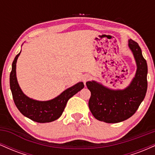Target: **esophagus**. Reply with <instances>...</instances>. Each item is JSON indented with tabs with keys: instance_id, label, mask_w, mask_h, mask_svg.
Wrapping results in <instances>:
<instances>
[{
	"instance_id": "1",
	"label": "esophagus",
	"mask_w": 155,
	"mask_h": 155,
	"mask_svg": "<svg viewBox=\"0 0 155 155\" xmlns=\"http://www.w3.org/2000/svg\"><path fill=\"white\" fill-rule=\"evenodd\" d=\"M90 79V76L89 75V74H84V75H83L82 76V81L84 83H86Z\"/></svg>"
}]
</instances>
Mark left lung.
<instances>
[{"mask_svg":"<svg viewBox=\"0 0 155 155\" xmlns=\"http://www.w3.org/2000/svg\"><path fill=\"white\" fill-rule=\"evenodd\" d=\"M136 63V72L124 89H110L96 81L86 82L91 92L89 108L94 117L106 123H117L132 117L144 99L147 90L148 68L138 43L128 40Z\"/></svg>","mask_w":155,"mask_h":155,"instance_id":"left-lung-1","label":"left lung"}]
</instances>
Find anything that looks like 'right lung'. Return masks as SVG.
Listing matches in <instances>:
<instances>
[{
	"mask_svg": "<svg viewBox=\"0 0 155 155\" xmlns=\"http://www.w3.org/2000/svg\"><path fill=\"white\" fill-rule=\"evenodd\" d=\"M20 53L15 57L10 74V88L16 106L25 117L34 122L45 123L58 120L63 114L68 101L83 89L84 84L81 81L78 82L51 100L41 101L31 98L24 94L17 81L16 67Z\"/></svg>",
	"mask_w": 155,
	"mask_h": 155,
	"instance_id": "obj_1",
	"label": "right lung"
}]
</instances>
